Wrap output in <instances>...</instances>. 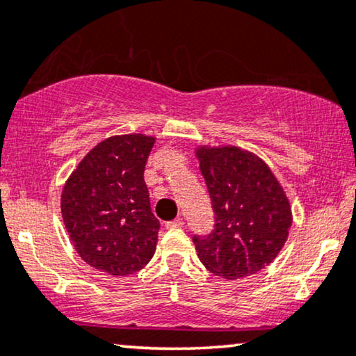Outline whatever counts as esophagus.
<instances>
[{
  "mask_svg": "<svg viewBox=\"0 0 356 356\" xmlns=\"http://www.w3.org/2000/svg\"><path fill=\"white\" fill-rule=\"evenodd\" d=\"M182 226H184L182 218H175V220L165 222V227H168V229H179V227H182Z\"/></svg>",
  "mask_w": 356,
  "mask_h": 356,
  "instance_id": "esophagus-1",
  "label": "esophagus"
}]
</instances>
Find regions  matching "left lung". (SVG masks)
Here are the masks:
<instances>
[{
	"label": "left lung",
	"mask_w": 356,
	"mask_h": 356,
	"mask_svg": "<svg viewBox=\"0 0 356 356\" xmlns=\"http://www.w3.org/2000/svg\"><path fill=\"white\" fill-rule=\"evenodd\" d=\"M215 229L193 236L198 259L211 273L236 280L272 264L288 239L291 205L264 159L239 146L200 145Z\"/></svg>",
	"instance_id": "8db88e82"
}]
</instances>
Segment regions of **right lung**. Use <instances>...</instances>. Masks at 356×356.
<instances>
[{
  "label": "right lung",
  "instance_id": "1",
  "mask_svg": "<svg viewBox=\"0 0 356 356\" xmlns=\"http://www.w3.org/2000/svg\"><path fill=\"white\" fill-rule=\"evenodd\" d=\"M156 138L115 135L94 146L61 192V216L76 252L115 277L138 272L153 259L159 221L143 174Z\"/></svg>",
  "mask_w": 356,
  "mask_h": 356
}]
</instances>
